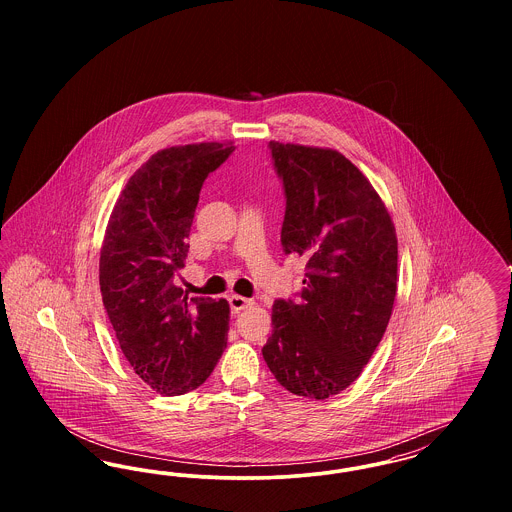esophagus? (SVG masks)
Segmentation results:
<instances>
[{
	"mask_svg": "<svg viewBox=\"0 0 512 512\" xmlns=\"http://www.w3.org/2000/svg\"><path fill=\"white\" fill-rule=\"evenodd\" d=\"M228 301H230V307H232L234 313H240V311H244V309L253 305V299H247V297H242V295H230Z\"/></svg>",
	"mask_w": 512,
	"mask_h": 512,
	"instance_id": "1",
	"label": "esophagus"
}]
</instances>
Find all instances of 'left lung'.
<instances>
[{"mask_svg": "<svg viewBox=\"0 0 512 512\" xmlns=\"http://www.w3.org/2000/svg\"><path fill=\"white\" fill-rule=\"evenodd\" d=\"M284 182L282 247L305 259L297 301L272 305L263 347L286 390L328 399L363 372L388 328L397 293V236L382 197L330 147L270 142Z\"/></svg>", "mask_w": 512, "mask_h": 512, "instance_id": "left-lung-1", "label": "left lung"}]
</instances>
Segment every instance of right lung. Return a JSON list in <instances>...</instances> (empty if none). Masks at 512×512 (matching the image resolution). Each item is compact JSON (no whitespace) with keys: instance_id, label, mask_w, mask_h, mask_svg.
I'll return each instance as SVG.
<instances>
[{"instance_id":"1","label":"right lung","mask_w":512,"mask_h":512,"mask_svg":"<svg viewBox=\"0 0 512 512\" xmlns=\"http://www.w3.org/2000/svg\"><path fill=\"white\" fill-rule=\"evenodd\" d=\"M232 142L153 153L122 190L99 253V288L126 361L163 395L199 388L226 347V299L192 297L174 284L184 268L199 192Z\"/></svg>"}]
</instances>
